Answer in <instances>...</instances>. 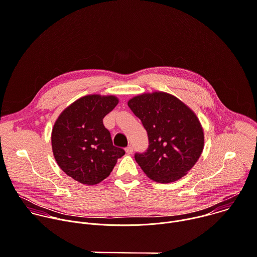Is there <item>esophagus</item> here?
Instances as JSON below:
<instances>
[{
	"mask_svg": "<svg viewBox=\"0 0 257 257\" xmlns=\"http://www.w3.org/2000/svg\"><path fill=\"white\" fill-rule=\"evenodd\" d=\"M125 152H126V154H128V155L133 154V152H134V149H133V147H132V146H128L127 148H125Z\"/></svg>",
	"mask_w": 257,
	"mask_h": 257,
	"instance_id": "34e87169",
	"label": "esophagus"
}]
</instances>
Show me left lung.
Returning <instances> with one entry per match:
<instances>
[{
  "label": "left lung",
  "mask_w": 257,
  "mask_h": 257,
  "mask_svg": "<svg viewBox=\"0 0 257 257\" xmlns=\"http://www.w3.org/2000/svg\"><path fill=\"white\" fill-rule=\"evenodd\" d=\"M127 105L146 128L149 148L135 159L145 174L157 183H172L199 160L204 133L194 111L176 96L156 91L128 100Z\"/></svg>",
  "instance_id": "1"
}]
</instances>
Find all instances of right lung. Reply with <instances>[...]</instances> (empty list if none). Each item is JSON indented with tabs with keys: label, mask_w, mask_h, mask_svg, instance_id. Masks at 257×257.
Here are the masks:
<instances>
[{
	"label": "right lung",
	"mask_w": 257,
	"mask_h": 257,
	"mask_svg": "<svg viewBox=\"0 0 257 257\" xmlns=\"http://www.w3.org/2000/svg\"><path fill=\"white\" fill-rule=\"evenodd\" d=\"M118 103L114 95L90 94L66 107L56 119L51 144L60 169L75 181L95 185L109 176L124 151L112 145L103 117Z\"/></svg>",
	"instance_id": "add662e5"
}]
</instances>
